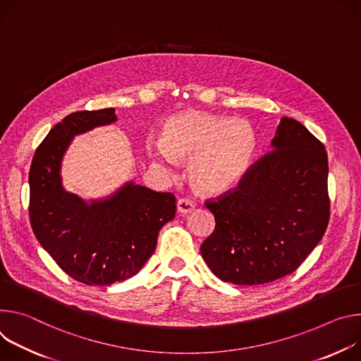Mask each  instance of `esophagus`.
<instances>
[{
	"label": "esophagus",
	"mask_w": 361,
	"mask_h": 361,
	"mask_svg": "<svg viewBox=\"0 0 361 361\" xmlns=\"http://www.w3.org/2000/svg\"><path fill=\"white\" fill-rule=\"evenodd\" d=\"M195 207H196V204L189 197H180L178 204H176V208H178L179 214H189L195 209Z\"/></svg>",
	"instance_id": "1"
}]
</instances>
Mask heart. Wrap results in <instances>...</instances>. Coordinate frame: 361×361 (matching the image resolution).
<instances>
[{
    "label": "heart",
    "mask_w": 361,
    "mask_h": 361,
    "mask_svg": "<svg viewBox=\"0 0 361 361\" xmlns=\"http://www.w3.org/2000/svg\"><path fill=\"white\" fill-rule=\"evenodd\" d=\"M257 150L250 123L207 111L189 110L172 116L160 140H149L147 152L172 173L176 159L190 160V179L205 195H221L244 179Z\"/></svg>",
    "instance_id": "heart-1"
}]
</instances>
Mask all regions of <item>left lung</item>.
<instances>
[{
	"instance_id": "1",
	"label": "left lung",
	"mask_w": 361,
	"mask_h": 361,
	"mask_svg": "<svg viewBox=\"0 0 361 361\" xmlns=\"http://www.w3.org/2000/svg\"><path fill=\"white\" fill-rule=\"evenodd\" d=\"M271 146L232 192L205 202L215 231L201 254L225 283L261 286L294 272L329 225L324 145L283 117Z\"/></svg>"
}]
</instances>
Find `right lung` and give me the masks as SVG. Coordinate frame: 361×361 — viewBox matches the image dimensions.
Masks as SVG:
<instances>
[{"label":"right lung","mask_w":361,"mask_h":361,"mask_svg":"<svg viewBox=\"0 0 361 361\" xmlns=\"http://www.w3.org/2000/svg\"><path fill=\"white\" fill-rule=\"evenodd\" d=\"M116 120L113 107L66 116L37 147L28 175L35 238L67 275L87 286H111L136 275L176 212L173 193L135 182L90 202L63 188L61 160L74 136Z\"/></svg>","instance_id":"add662e5"}]
</instances>
